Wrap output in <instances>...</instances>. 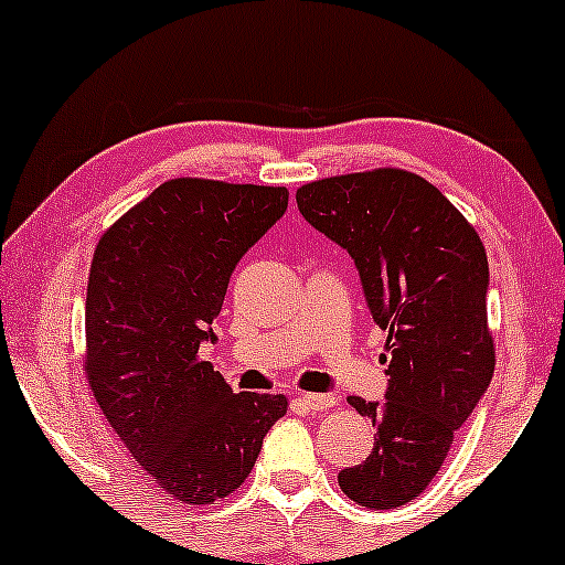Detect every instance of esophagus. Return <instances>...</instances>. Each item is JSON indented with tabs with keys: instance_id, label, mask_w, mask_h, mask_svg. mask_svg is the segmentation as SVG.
I'll return each mask as SVG.
<instances>
[{
	"instance_id": "34e87169",
	"label": "esophagus",
	"mask_w": 565,
	"mask_h": 565,
	"mask_svg": "<svg viewBox=\"0 0 565 565\" xmlns=\"http://www.w3.org/2000/svg\"><path fill=\"white\" fill-rule=\"evenodd\" d=\"M300 402L306 405L308 413H321V411H330V407L338 402L334 394H302Z\"/></svg>"
}]
</instances>
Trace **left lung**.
Instances as JSON below:
<instances>
[{
	"mask_svg": "<svg viewBox=\"0 0 565 565\" xmlns=\"http://www.w3.org/2000/svg\"><path fill=\"white\" fill-rule=\"evenodd\" d=\"M297 209L351 254L388 332L386 402L349 396L373 420L375 445L338 482L367 510H394L426 491L493 377L486 246L443 192L402 169L308 182Z\"/></svg>",
	"mask_w": 565,
	"mask_h": 565,
	"instance_id": "left-lung-1",
	"label": "left lung"
}]
</instances>
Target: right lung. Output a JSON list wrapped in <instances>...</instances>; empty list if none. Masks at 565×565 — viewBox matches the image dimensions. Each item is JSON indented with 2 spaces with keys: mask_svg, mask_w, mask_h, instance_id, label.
Wrapping results in <instances>:
<instances>
[{
  "mask_svg": "<svg viewBox=\"0 0 565 565\" xmlns=\"http://www.w3.org/2000/svg\"><path fill=\"white\" fill-rule=\"evenodd\" d=\"M287 188L169 179L93 252L85 375L117 437L182 504L225 499L252 472L284 394H233L212 362L238 259L287 212Z\"/></svg>",
  "mask_w": 565,
  "mask_h": 565,
  "instance_id": "obj_1",
  "label": "right lung"
}]
</instances>
